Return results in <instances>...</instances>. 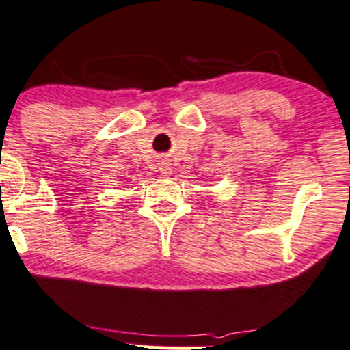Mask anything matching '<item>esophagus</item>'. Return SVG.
<instances>
[{
    "mask_svg": "<svg viewBox=\"0 0 350 350\" xmlns=\"http://www.w3.org/2000/svg\"><path fill=\"white\" fill-rule=\"evenodd\" d=\"M160 172H161V176H171L172 174V167L170 165H161Z\"/></svg>",
    "mask_w": 350,
    "mask_h": 350,
    "instance_id": "1",
    "label": "esophagus"
}]
</instances>
